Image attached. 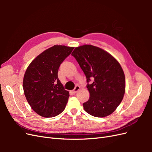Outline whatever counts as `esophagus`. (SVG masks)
<instances>
[{
  "mask_svg": "<svg viewBox=\"0 0 152 152\" xmlns=\"http://www.w3.org/2000/svg\"><path fill=\"white\" fill-rule=\"evenodd\" d=\"M80 86H78V85H77V86H75V88H74V89L73 90V93H77V92L80 90Z\"/></svg>",
  "mask_w": 152,
  "mask_h": 152,
  "instance_id": "esophagus-1",
  "label": "esophagus"
}]
</instances>
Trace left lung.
I'll list each match as a JSON object with an SVG mask.
<instances>
[{
  "label": "left lung",
  "mask_w": 152,
  "mask_h": 152,
  "mask_svg": "<svg viewBox=\"0 0 152 152\" xmlns=\"http://www.w3.org/2000/svg\"><path fill=\"white\" fill-rule=\"evenodd\" d=\"M86 77L90 97L85 111L96 117L112 114L120 104L126 89L124 71L117 59L106 50L92 45L75 48L72 53ZM92 80L93 82L89 84Z\"/></svg>",
  "instance_id": "left-lung-1"
}]
</instances>
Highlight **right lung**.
Masks as SVG:
<instances>
[{"label":"right lung","mask_w":152,"mask_h":152,"mask_svg":"<svg viewBox=\"0 0 152 152\" xmlns=\"http://www.w3.org/2000/svg\"><path fill=\"white\" fill-rule=\"evenodd\" d=\"M73 49L56 45L38 55L26 68L23 87L27 102L43 117H53L65 108L70 94L58 77L59 66Z\"/></svg>","instance_id":"add662e5"}]
</instances>
